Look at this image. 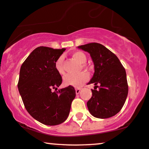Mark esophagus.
<instances>
[{
  "instance_id": "34e87169",
  "label": "esophagus",
  "mask_w": 149,
  "mask_h": 149,
  "mask_svg": "<svg viewBox=\"0 0 149 149\" xmlns=\"http://www.w3.org/2000/svg\"><path fill=\"white\" fill-rule=\"evenodd\" d=\"M75 91H76V93L77 94H79L81 91V88H76L75 89Z\"/></svg>"
}]
</instances>
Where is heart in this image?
Here are the masks:
<instances>
[{
	"instance_id": "1",
	"label": "heart",
	"mask_w": 149,
	"mask_h": 149,
	"mask_svg": "<svg viewBox=\"0 0 149 149\" xmlns=\"http://www.w3.org/2000/svg\"><path fill=\"white\" fill-rule=\"evenodd\" d=\"M72 57L74 60L80 63V64H84L87 61V57L84 53L81 52V51H77V52H73L72 54ZM83 67L85 65H82ZM55 68L57 72L60 74H64V70L63 68V58L60 57L56 62H55ZM88 74L85 72H81L79 74H69L66 75L64 77V83L65 85L67 86H73L75 87H78L81 86L83 83L87 81L88 79Z\"/></svg>"
}]
</instances>
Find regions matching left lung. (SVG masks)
<instances>
[{
    "instance_id": "obj_1",
    "label": "left lung",
    "mask_w": 149,
    "mask_h": 149,
    "mask_svg": "<svg viewBox=\"0 0 149 149\" xmlns=\"http://www.w3.org/2000/svg\"><path fill=\"white\" fill-rule=\"evenodd\" d=\"M78 48L88 52L94 64V74L87 83L95 85L87 102L89 113L99 119L113 117L121 111L127 96L125 68L116 55L102 45L91 42Z\"/></svg>"
}]
</instances>
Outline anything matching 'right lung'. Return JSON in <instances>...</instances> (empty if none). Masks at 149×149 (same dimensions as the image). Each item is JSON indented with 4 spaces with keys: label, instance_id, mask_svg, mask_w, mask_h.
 Instances as JSON below:
<instances>
[{
    "label": "right lung",
    "instance_id": "1",
    "mask_svg": "<svg viewBox=\"0 0 149 149\" xmlns=\"http://www.w3.org/2000/svg\"><path fill=\"white\" fill-rule=\"evenodd\" d=\"M65 50L38 47L20 68L17 87L24 107L34 119L47 125L66 121L76 96L72 86L57 91L62 79L55 68V62Z\"/></svg>",
    "mask_w": 149,
    "mask_h": 149
}]
</instances>
